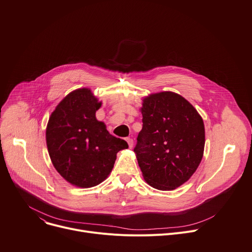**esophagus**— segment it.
Masks as SVG:
<instances>
[{"mask_svg":"<svg viewBox=\"0 0 252 252\" xmlns=\"http://www.w3.org/2000/svg\"><path fill=\"white\" fill-rule=\"evenodd\" d=\"M126 141L127 142L128 147L131 149V148L133 147V141H132V139H130V138H126Z\"/></svg>","mask_w":252,"mask_h":252,"instance_id":"1","label":"esophagus"}]
</instances>
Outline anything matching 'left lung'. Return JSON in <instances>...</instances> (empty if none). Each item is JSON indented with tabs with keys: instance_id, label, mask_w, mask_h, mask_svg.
I'll return each instance as SVG.
<instances>
[{
	"instance_id": "left-lung-1",
	"label": "left lung",
	"mask_w": 252,
	"mask_h": 252,
	"mask_svg": "<svg viewBox=\"0 0 252 252\" xmlns=\"http://www.w3.org/2000/svg\"><path fill=\"white\" fill-rule=\"evenodd\" d=\"M143 128L133 150L143 177L158 190H174L199 167L205 146L204 123L183 96L163 91L143 98Z\"/></svg>"
}]
</instances>
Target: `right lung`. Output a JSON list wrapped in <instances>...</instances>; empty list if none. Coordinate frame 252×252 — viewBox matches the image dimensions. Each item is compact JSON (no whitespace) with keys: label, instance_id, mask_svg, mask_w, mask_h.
Listing matches in <instances>:
<instances>
[{"label":"right lung","instance_id":"add662e5","mask_svg":"<svg viewBox=\"0 0 252 252\" xmlns=\"http://www.w3.org/2000/svg\"><path fill=\"white\" fill-rule=\"evenodd\" d=\"M100 106L89 88H78L58 103L47 124L51 162L63 179L79 188L100 184L110 174L117 154L128 148L96 120Z\"/></svg>","mask_w":252,"mask_h":252}]
</instances>
